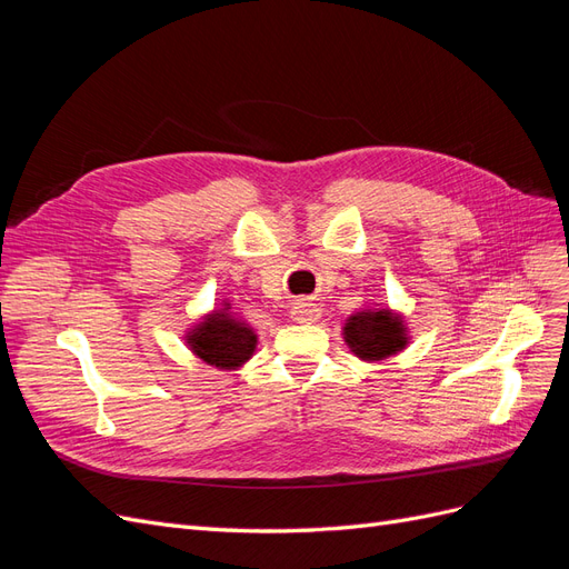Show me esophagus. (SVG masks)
I'll list each match as a JSON object with an SVG mask.
<instances>
[{"mask_svg": "<svg viewBox=\"0 0 569 569\" xmlns=\"http://www.w3.org/2000/svg\"><path fill=\"white\" fill-rule=\"evenodd\" d=\"M291 318L297 322H316L320 318V306L313 299H299L291 306Z\"/></svg>", "mask_w": 569, "mask_h": 569, "instance_id": "1", "label": "esophagus"}]
</instances>
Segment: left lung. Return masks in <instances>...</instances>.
I'll use <instances>...</instances> for the list:
<instances>
[{
    "instance_id": "left-lung-1",
    "label": "left lung",
    "mask_w": 569,
    "mask_h": 569,
    "mask_svg": "<svg viewBox=\"0 0 569 569\" xmlns=\"http://www.w3.org/2000/svg\"><path fill=\"white\" fill-rule=\"evenodd\" d=\"M343 339L363 360H385L406 347V327L399 316L382 311H360L347 320Z\"/></svg>"
}]
</instances>
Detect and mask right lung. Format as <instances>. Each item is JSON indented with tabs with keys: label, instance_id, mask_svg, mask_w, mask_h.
Returning <instances> with one entry per match:
<instances>
[{
	"label": "right lung",
	"instance_id": "right-lung-1",
	"mask_svg": "<svg viewBox=\"0 0 569 569\" xmlns=\"http://www.w3.org/2000/svg\"><path fill=\"white\" fill-rule=\"evenodd\" d=\"M187 343L203 363L232 370L251 358L256 349V335L242 320L230 316L228 308H222V311H216L213 316L206 318L187 337Z\"/></svg>",
	"mask_w": 569,
	"mask_h": 569
}]
</instances>
